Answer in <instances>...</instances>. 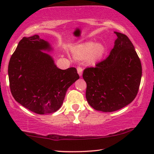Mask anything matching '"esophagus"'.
<instances>
[{
	"label": "esophagus",
	"mask_w": 154,
	"mask_h": 154,
	"mask_svg": "<svg viewBox=\"0 0 154 154\" xmlns=\"http://www.w3.org/2000/svg\"><path fill=\"white\" fill-rule=\"evenodd\" d=\"M77 71H78V73H79L80 76H81L82 73H83V69H82L81 66H79L77 67Z\"/></svg>",
	"instance_id": "1"
}]
</instances>
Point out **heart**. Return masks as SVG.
<instances>
[{"label": "heart", "mask_w": 154, "mask_h": 154, "mask_svg": "<svg viewBox=\"0 0 154 154\" xmlns=\"http://www.w3.org/2000/svg\"><path fill=\"white\" fill-rule=\"evenodd\" d=\"M105 52L106 47L104 44L90 41L77 46L74 50V55L79 60L88 57L90 62H95L104 56Z\"/></svg>", "instance_id": "b5f03b06"}]
</instances>
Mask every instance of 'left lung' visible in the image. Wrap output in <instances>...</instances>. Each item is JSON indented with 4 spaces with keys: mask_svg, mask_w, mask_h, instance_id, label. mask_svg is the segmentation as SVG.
Wrapping results in <instances>:
<instances>
[{
    "mask_svg": "<svg viewBox=\"0 0 154 154\" xmlns=\"http://www.w3.org/2000/svg\"><path fill=\"white\" fill-rule=\"evenodd\" d=\"M114 33L117 39L109 55L83 73L88 104L103 112L119 110L131 103L142 78V64L132 42L126 35Z\"/></svg>",
    "mask_w": 154,
    "mask_h": 154,
    "instance_id": "1",
    "label": "left lung"
}]
</instances>
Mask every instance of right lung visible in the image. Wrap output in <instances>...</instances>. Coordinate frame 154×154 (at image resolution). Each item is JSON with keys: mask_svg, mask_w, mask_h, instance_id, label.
<instances>
[{"mask_svg": "<svg viewBox=\"0 0 154 154\" xmlns=\"http://www.w3.org/2000/svg\"><path fill=\"white\" fill-rule=\"evenodd\" d=\"M52 50L39 35L19 42L8 65L10 88L14 100L38 114L55 112L68 88L79 79L76 69H59L53 59L41 50Z\"/></svg>", "mask_w": 154, "mask_h": 154, "instance_id": "1", "label": "right lung"}]
</instances>
